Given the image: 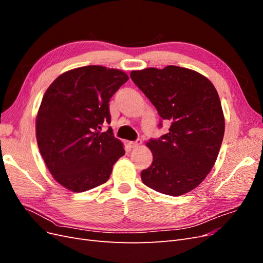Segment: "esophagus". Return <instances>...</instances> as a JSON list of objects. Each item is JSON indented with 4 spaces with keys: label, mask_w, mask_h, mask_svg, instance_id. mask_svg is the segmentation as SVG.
<instances>
[{
    "label": "esophagus",
    "mask_w": 263,
    "mask_h": 263,
    "mask_svg": "<svg viewBox=\"0 0 263 263\" xmlns=\"http://www.w3.org/2000/svg\"><path fill=\"white\" fill-rule=\"evenodd\" d=\"M141 144H142L141 139H137L136 141H130V142H129V146H130L132 148H136V147L140 146Z\"/></svg>",
    "instance_id": "obj_1"
}]
</instances>
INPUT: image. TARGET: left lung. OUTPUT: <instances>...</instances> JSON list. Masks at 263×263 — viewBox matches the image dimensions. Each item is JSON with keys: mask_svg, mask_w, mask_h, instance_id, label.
<instances>
[{"mask_svg": "<svg viewBox=\"0 0 263 263\" xmlns=\"http://www.w3.org/2000/svg\"><path fill=\"white\" fill-rule=\"evenodd\" d=\"M130 78L163 121L171 122L168 133L147 142L154 160L141 171L142 182L171 196L190 192L211 172L224 137L216 89L196 71L177 66L132 71Z\"/></svg>", "mask_w": 263, "mask_h": 263, "instance_id": "8db88e82", "label": "left lung"}]
</instances>
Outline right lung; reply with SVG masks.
I'll list each match as a JSON object with an SVG mask.
<instances>
[{"instance_id": "add662e5", "label": "right lung", "mask_w": 263, "mask_h": 263, "mask_svg": "<svg viewBox=\"0 0 263 263\" xmlns=\"http://www.w3.org/2000/svg\"><path fill=\"white\" fill-rule=\"evenodd\" d=\"M127 80L121 70L86 66L62 73L44 94L36 118L38 148L54 180L72 192L105 183L125 154L113 129H101L110 124V98Z\"/></svg>"}]
</instances>
